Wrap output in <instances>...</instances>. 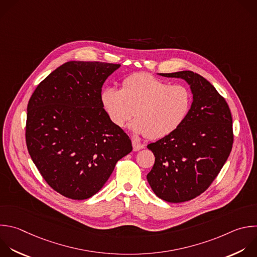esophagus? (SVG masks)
I'll list each match as a JSON object with an SVG mask.
<instances>
[{"label": "esophagus", "mask_w": 257, "mask_h": 257, "mask_svg": "<svg viewBox=\"0 0 257 257\" xmlns=\"http://www.w3.org/2000/svg\"><path fill=\"white\" fill-rule=\"evenodd\" d=\"M132 145H133V150L134 151H138L143 147V144H141L137 140H132Z\"/></svg>", "instance_id": "obj_1"}]
</instances>
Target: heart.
Here are the masks:
<instances>
[{
  "instance_id": "1",
  "label": "heart",
  "mask_w": 257,
  "mask_h": 257,
  "mask_svg": "<svg viewBox=\"0 0 257 257\" xmlns=\"http://www.w3.org/2000/svg\"><path fill=\"white\" fill-rule=\"evenodd\" d=\"M101 101L114 125L123 128L134 116L130 127L135 134L158 139L184 123L193 96L185 85H172L148 72H136L122 80L120 90H103Z\"/></svg>"
}]
</instances>
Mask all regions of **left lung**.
I'll return each mask as SVG.
<instances>
[{
	"label": "left lung",
	"instance_id": "obj_1",
	"mask_svg": "<svg viewBox=\"0 0 257 257\" xmlns=\"http://www.w3.org/2000/svg\"><path fill=\"white\" fill-rule=\"evenodd\" d=\"M160 74L186 79L194 101L176 131L147 145L155 157L147 181L158 198L183 203L203 194L225 164L234 141L232 116L225 99L202 75L191 70Z\"/></svg>",
	"mask_w": 257,
	"mask_h": 257
}]
</instances>
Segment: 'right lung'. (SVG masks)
Segmentation results:
<instances>
[{"label":"right lung","mask_w":257,"mask_h":257,"mask_svg":"<svg viewBox=\"0 0 257 257\" xmlns=\"http://www.w3.org/2000/svg\"><path fill=\"white\" fill-rule=\"evenodd\" d=\"M120 64L69 61L35 89L27 106L26 145L40 175L72 200L97 194L119 159L132 151L129 136L103 108L102 87Z\"/></svg>","instance_id":"obj_1"}]
</instances>
